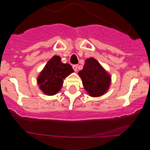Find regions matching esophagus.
Instances as JSON below:
<instances>
[{
	"instance_id": "34e87169",
	"label": "esophagus",
	"mask_w": 150,
	"mask_h": 150,
	"mask_svg": "<svg viewBox=\"0 0 150 150\" xmlns=\"http://www.w3.org/2000/svg\"><path fill=\"white\" fill-rule=\"evenodd\" d=\"M78 65L77 64H74V65H72V68H73L74 71H75V72H77L78 71Z\"/></svg>"
}]
</instances>
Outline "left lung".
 <instances>
[{
    "instance_id": "8db88e82",
    "label": "left lung",
    "mask_w": 150,
    "mask_h": 150,
    "mask_svg": "<svg viewBox=\"0 0 150 150\" xmlns=\"http://www.w3.org/2000/svg\"><path fill=\"white\" fill-rule=\"evenodd\" d=\"M78 75L82 79L85 89L91 96H100L109 88L111 78L99 62L93 58L87 59Z\"/></svg>"
}]
</instances>
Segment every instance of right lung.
<instances>
[{"mask_svg":"<svg viewBox=\"0 0 150 150\" xmlns=\"http://www.w3.org/2000/svg\"><path fill=\"white\" fill-rule=\"evenodd\" d=\"M73 72L72 66L64 64L58 56L53 57L45 66L38 78V83L42 91L47 95L59 92L63 84V79Z\"/></svg>","mask_w":150,"mask_h":150,"instance_id":"right-lung-1","label":"right lung"}]
</instances>
